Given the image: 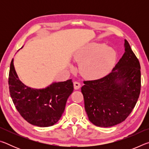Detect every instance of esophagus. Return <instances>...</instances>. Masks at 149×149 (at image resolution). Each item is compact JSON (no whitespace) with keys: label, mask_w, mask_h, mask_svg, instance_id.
<instances>
[{"label":"esophagus","mask_w":149,"mask_h":149,"mask_svg":"<svg viewBox=\"0 0 149 149\" xmlns=\"http://www.w3.org/2000/svg\"><path fill=\"white\" fill-rule=\"evenodd\" d=\"M74 87L75 89H79L81 87V84L78 81H74Z\"/></svg>","instance_id":"1"}]
</instances>
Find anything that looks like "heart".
Returning <instances> with one entry per match:
<instances>
[{"instance_id":"heart-1","label":"heart","mask_w":149,"mask_h":149,"mask_svg":"<svg viewBox=\"0 0 149 149\" xmlns=\"http://www.w3.org/2000/svg\"><path fill=\"white\" fill-rule=\"evenodd\" d=\"M116 54L112 48L91 42L75 54L74 59L80 64V72L89 79H98L108 74L114 65Z\"/></svg>"}]
</instances>
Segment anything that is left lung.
<instances>
[{
    "label": "left lung",
    "mask_w": 149,
    "mask_h": 149,
    "mask_svg": "<svg viewBox=\"0 0 149 149\" xmlns=\"http://www.w3.org/2000/svg\"><path fill=\"white\" fill-rule=\"evenodd\" d=\"M124 47V54L112 72L99 79L84 81L81 88L89 120L99 127L123 122L139 97L140 63L126 40Z\"/></svg>",
    "instance_id": "1"
}]
</instances>
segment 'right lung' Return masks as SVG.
<instances>
[{
	"instance_id": "obj_1",
	"label": "right lung",
	"mask_w": 149,
	"mask_h": 149,
	"mask_svg": "<svg viewBox=\"0 0 149 149\" xmlns=\"http://www.w3.org/2000/svg\"><path fill=\"white\" fill-rule=\"evenodd\" d=\"M8 85L12 101L19 114L27 122L39 127L53 125L60 119L68 98L74 91L72 79L53 83L41 89L26 86L17 76L14 59L10 67Z\"/></svg>"
}]
</instances>
